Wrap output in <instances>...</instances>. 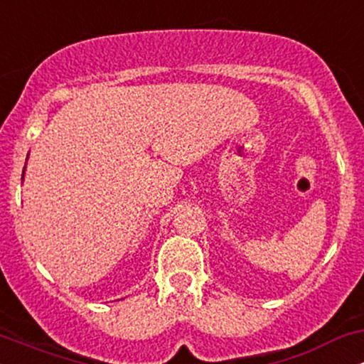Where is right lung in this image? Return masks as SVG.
Instances as JSON below:
<instances>
[{
    "instance_id": "1",
    "label": "right lung",
    "mask_w": 364,
    "mask_h": 364,
    "mask_svg": "<svg viewBox=\"0 0 364 364\" xmlns=\"http://www.w3.org/2000/svg\"><path fill=\"white\" fill-rule=\"evenodd\" d=\"M23 174H25V168H23ZM22 179H23V176H22Z\"/></svg>"
}]
</instances>
